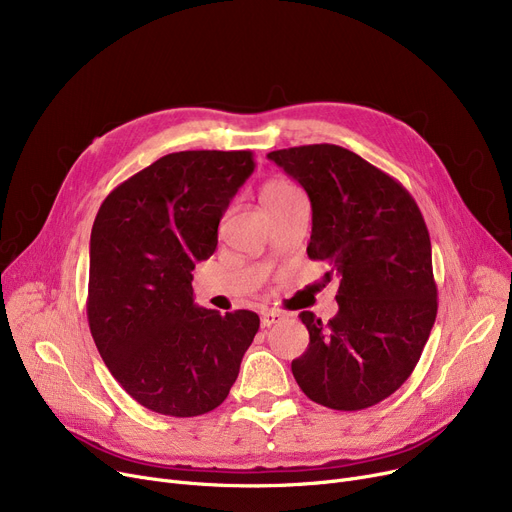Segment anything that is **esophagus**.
<instances>
[{
  "instance_id": "34e87169",
  "label": "esophagus",
  "mask_w": 512,
  "mask_h": 512,
  "mask_svg": "<svg viewBox=\"0 0 512 512\" xmlns=\"http://www.w3.org/2000/svg\"><path fill=\"white\" fill-rule=\"evenodd\" d=\"M284 319V315L280 311H265L261 313V328H270L274 324H280Z\"/></svg>"
}]
</instances>
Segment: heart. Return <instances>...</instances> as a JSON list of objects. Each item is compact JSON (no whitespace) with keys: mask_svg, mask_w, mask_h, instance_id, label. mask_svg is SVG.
I'll list each match as a JSON object with an SVG mask.
<instances>
[{"mask_svg":"<svg viewBox=\"0 0 512 512\" xmlns=\"http://www.w3.org/2000/svg\"><path fill=\"white\" fill-rule=\"evenodd\" d=\"M259 197H261L263 207L270 211V209L282 207V205H286V203H290L294 199L303 197V193L292 182H288L284 178H272V180H267L261 186Z\"/></svg>","mask_w":512,"mask_h":512,"instance_id":"heart-1","label":"heart"}]
</instances>
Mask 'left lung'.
<instances>
[{
	"label": "left lung",
	"instance_id": "left-lung-1",
	"mask_svg": "<svg viewBox=\"0 0 512 512\" xmlns=\"http://www.w3.org/2000/svg\"><path fill=\"white\" fill-rule=\"evenodd\" d=\"M311 201L309 259L340 280L338 313L311 311L307 351L292 375L317 405L361 411L394 394L413 373L438 313L432 242L400 182L338 145L267 153Z\"/></svg>",
	"mask_w": 512,
	"mask_h": 512
}]
</instances>
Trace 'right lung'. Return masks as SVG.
Returning a JSON list of instances; mask_svg holds the SVG:
<instances>
[{
	"label": "right lung",
	"mask_w": 512,
	"mask_h": 512,
	"mask_svg": "<svg viewBox=\"0 0 512 512\" xmlns=\"http://www.w3.org/2000/svg\"><path fill=\"white\" fill-rule=\"evenodd\" d=\"M251 151L159 157L101 203L91 230L87 317L118 384L149 411L197 417L226 400L259 315L195 305L193 270L253 174Z\"/></svg>",
	"instance_id": "add662e5"
}]
</instances>
